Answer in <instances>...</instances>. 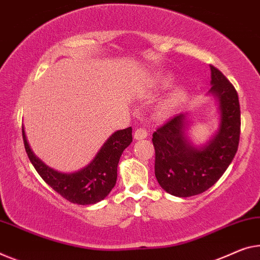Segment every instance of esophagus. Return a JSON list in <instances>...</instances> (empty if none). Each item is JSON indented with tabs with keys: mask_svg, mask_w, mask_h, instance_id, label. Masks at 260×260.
I'll use <instances>...</instances> for the list:
<instances>
[{
	"mask_svg": "<svg viewBox=\"0 0 260 260\" xmlns=\"http://www.w3.org/2000/svg\"><path fill=\"white\" fill-rule=\"evenodd\" d=\"M147 135H149V133H147V130L144 129V127H138V129L135 131L136 139H144L147 137Z\"/></svg>",
	"mask_w": 260,
	"mask_h": 260,
	"instance_id": "obj_1",
	"label": "esophagus"
}]
</instances>
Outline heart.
I'll list each match as a JSON object with an SVG mask.
<instances>
[{
    "label": "heart",
    "mask_w": 260,
    "mask_h": 260,
    "mask_svg": "<svg viewBox=\"0 0 260 260\" xmlns=\"http://www.w3.org/2000/svg\"><path fill=\"white\" fill-rule=\"evenodd\" d=\"M159 85L160 87H169L171 85V78L170 77H161L160 80H159ZM186 98V93L185 90L182 89H178L175 93H173L171 96L165 100V102L162 103L160 107V114L162 116H169V115L173 114L175 110L180 107L181 103L183 102V100Z\"/></svg>",
    "instance_id": "obj_1"
}]
</instances>
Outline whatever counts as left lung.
Returning a JSON list of instances; mask_svg holds the SVG:
<instances>
[{
  "instance_id": "8db88e82",
  "label": "left lung",
  "mask_w": 260,
  "mask_h": 260,
  "mask_svg": "<svg viewBox=\"0 0 260 260\" xmlns=\"http://www.w3.org/2000/svg\"><path fill=\"white\" fill-rule=\"evenodd\" d=\"M210 93L217 99L221 118L217 133L207 145L198 149L188 142L185 114L169 119L152 135L155 178L162 189L174 197H193L210 188L237 152L241 135L237 91L216 67L210 65Z\"/></svg>"
}]
</instances>
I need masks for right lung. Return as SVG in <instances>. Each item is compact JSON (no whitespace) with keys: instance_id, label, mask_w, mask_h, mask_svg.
Returning <instances> with one entry per match:
<instances>
[{"instance_id":"obj_1","label":"right lung","mask_w":260,"mask_h":260,"mask_svg":"<svg viewBox=\"0 0 260 260\" xmlns=\"http://www.w3.org/2000/svg\"><path fill=\"white\" fill-rule=\"evenodd\" d=\"M26 154L42 179L63 199L78 205H94L105 199L117 180L119 158L133 142V129L118 130L103 144L88 166L74 173H60L46 166L31 151L22 127Z\"/></svg>"}]
</instances>
